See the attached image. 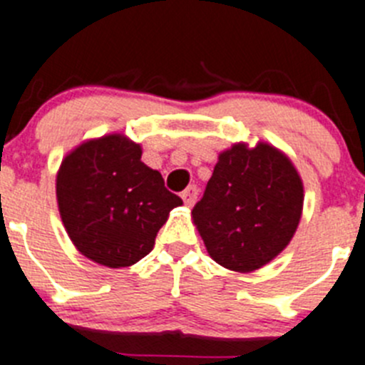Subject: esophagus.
<instances>
[{"label": "esophagus", "instance_id": "34e87169", "mask_svg": "<svg viewBox=\"0 0 365 365\" xmlns=\"http://www.w3.org/2000/svg\"><path fill=\"white\" fill-rule=\"evenodd\" d=\"M198 187L196 185H190V187H187L185 190H183L182 192V198H183V202H185V205L187 207H192L194 203H196V200H198Z\"/></svg>", "mask_w": 365, "mask_h": 365}]
</instances>
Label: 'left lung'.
I'll use <instances>...</instances> for the list:
<instances>
[{
	"label": "left lung",
	"instance_id": "left-lung-1",
	"mask_svg": "<svg viewBox=\"0 0 365 365\" xmlns=\"http://www.w3.org/2000/svg\"><path fill=\"white\" fill-rule=\"evenodd\" d=\"M302 202L301 178L281 151L236 144L217 158L192 220L217 264L252 272L290 243Z\"/></svg>",
	"mask_w": 365,
	"mask_h": 365
}]
</instances>
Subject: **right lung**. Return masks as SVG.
I'll return each mask as SVG.
<instances>
[{
    "mask_svg": "<svg viewBox=\"0 0 365 365\" xmlns=\"http://www.w3.org/2000/svg\"><path fill=\"white\" fill-rule=\"evenodd\" d=\"M142 149L122 135L81 144L61 163L57 203L77 250L110 268L131 267L149 254L182 198L167 190Z\"/></svg>",
    "mask_w": 365,
    "mask_h": 365,
    "instance_id": "obj_1",
    "label": "right lung"
}]
</instances>
